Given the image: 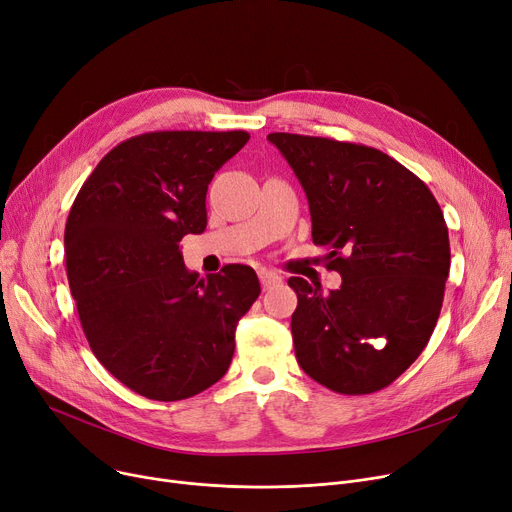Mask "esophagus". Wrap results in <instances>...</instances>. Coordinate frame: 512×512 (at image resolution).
I'll list each match as a JSON object with an SVG mask.
<instances>
[{
    "mask_svg": "<svg viewBox=\"0 0 512 512\" xmlns=\"http://www.w3.org/2000/svg\"><path fill=\"white\" fill-rule=\"evenodd\" d=\"M259 280H261L263 288H272V286L282 282V278L272 270H259Z\"/></svg>",
    "mask_w": 512,
    "mask_h": 512,
    "instance_id": "1",
    "label": "esophagus"
}]
</instances>
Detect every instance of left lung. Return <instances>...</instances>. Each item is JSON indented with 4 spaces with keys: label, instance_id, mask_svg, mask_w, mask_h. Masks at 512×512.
Wrapping results in <instances>:
<instances>
[{
    "label": "left lung",
    "instance_id": "left-lung-1",
    "mask_svg": "<svg viewBox=\"0 0 512 512\" xmlns=\"http://www.w3.org/2000/svg\"><path fill=\"white\" fill-rule=\"evenodd\" d=\"M311 211V236L330 251L338 290L303 278L290 330L301 369L334 392L390 386L421 355L444 301L450 242L432 191L390 155L355 143L272 132Z\"/></svg>",
    "mask_w": 512,
    "mask_h": 512
}]
</instances>
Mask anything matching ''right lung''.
I'll return each instance as SVG.
<instances>
[{
	"instance_id": "right-lung-1",
	"label": "right lung",
	"mask_w": 512,
	"mask_h": 512,
	"mask_svg": "<svg viewBox=\"0 0 512 512\" xmlns=\"http://www.w3.org/2000/svg\"><path fill=\"white\" fill-rule=\"evenodd\" d=\"M249 132L164 130L107 153L80 188L64 232L80 326L99 363L151 400L191 398L218 380L261 286L249 265L188 272L182 236L207 226L211 178Z\"/></svg>"
}]
</instances>
